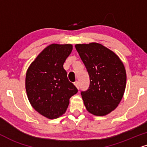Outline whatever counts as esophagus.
Returning a JSON list of instances; mask_svg holds the SVG:
<instances>
[{
	"instance_id": "obj_1",
	"label": "esophagus",
	"mask_w": 147,
	"mask_h": 147,
	"mask_svg": "<svg viewBox=\"0 0 147 147\" xmlns=\"http://www.w3.org/2000/svg\"><path fill=\"white\" fill-rule=\"evenodd\" d=\"M74 85H75V86H76V88H78V89H79V88H80V83H79L78 81H76V82H74Z\"/></svg>"
}]
</instances>
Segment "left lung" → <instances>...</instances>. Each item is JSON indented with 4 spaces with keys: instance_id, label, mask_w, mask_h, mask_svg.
<instances>
[{
    "instance_id": "left-lung-1",
    "label": "left lung",
    "mask_w": 147,
    "mask_h": 147,
    "mask_svg": "<svg viewBox=\"0 0 147 147\" xmlns=\"http://www.w3.org/2000/svg\"><path fill=\"white\" fill-rule=\"evenodd\" d=\"M90 78L89 87L81 92L86 110L105 116L118 106L126 86V71L119 57L97 43L75 46Z\"/></svg>"
}]
</instances>
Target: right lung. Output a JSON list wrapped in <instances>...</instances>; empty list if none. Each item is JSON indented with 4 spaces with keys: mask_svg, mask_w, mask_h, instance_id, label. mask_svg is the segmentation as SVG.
Masks as SVG:
<instances>
[{
    "mask_svg": "<svg viewBox=\"0 0 147 147\" xmlns=\"http://www.w3.org/2000/svg\"><path fill=\"white\" fill-rule=\"evenodd\" d=\"M72 49L71 44L52 43L37 56L26 71L25 84L28 100L36 111L48 119L63 115L71 97L78 93L63 68Z\"/></svg>",
    "mask_w": 147,
    "mask_h": 147,
    "instance_id": "1",
    "label": "right lung"
}]
</instances>
